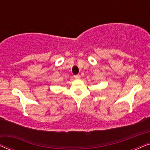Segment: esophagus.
I'll list each match as a JSON object with an SVG mask.
<instances>
[{
  "label": "esophagus",
  "instance_id": "34e87169",
  "mask_svg": "<svg viewBox=\"0 0 150 150\" xmlns=\"http://www.w3.org/2000/svg\"><path fill=\"white\" fill-rule=\"evenodd\" d=\"M74 79H81V76H80V74H77V75H74Z\"/></svg>",
  "mask_w": 150,
  "mask_h": 150
}]
</instances>
